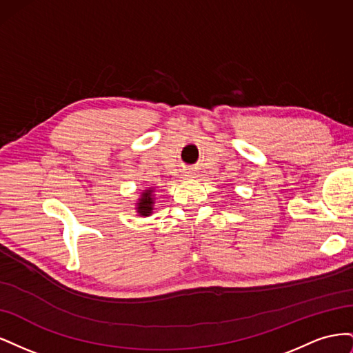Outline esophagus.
I'll return each mask as SVG.
<instances>
[{"instance_id": "1", "label": "esophagus", "mask_w": 353, "mask_h": 353, "mask_svg": "<svg viewBox=\"0 0 353 353\" xmlns=\"http://www.w3.org/2000/svg\"><path fill=\"white\" fill-rule=\"evenodd\" d=\"M185 176H187V178H191V176H190V175H185Z\"/></svg>"}]
</instances>
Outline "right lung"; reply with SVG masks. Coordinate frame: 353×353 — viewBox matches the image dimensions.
<instances>
[{"mask_svg":"<svg viewBox=\"0 0 353 353\" xmlns=\"http://www.w3.org/2000/svg\"><path fill=\"white\" fill-rule=\"evenodd\" d=\"M153 188H145L143 191L141 197L137 201V212L140 216H150L153 212L154 197H153Z\"/></svg>","mask_w":353,"mask_h":353,"instance_id":"obj_1","label":"right lung"}]
</instances>
